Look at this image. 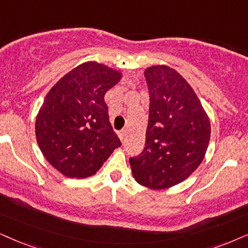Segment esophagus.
I'll return each instance as SVG.
<instances>
[{"label": "esophagus", "instance_id": "obj_1", "mask_svg": "<svg viewBox=\"0 0 248 248\" xmlns=\"http://www.w3.org/2000/svg\"><path fill=\"white\" fill-rule=\"evenodd\" d=\"M118 136H119V139H120V140H124V136H126V130L119 131Z\"/></svg>", "mask_w": 248, "mask_h": 248}]
</instances>
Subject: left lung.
Returning <instances> with one entry per match:
<instances>
[{
	"label": "left lung",
	"mask_w": 248,
	"mask_h": 248,
	"mask_svg": "<svg viewBox=\"0 0 248 248\" xmlns=\"http://www.w3.org/2000/svg\"><path fill=\"white\" fill-rule=\"evenodd\" d=\"M150 93L145 147L130 158L133 176L152 190L186 180L199 167L211 139V121L192 87L167 65L145 68Z\"/></svg>",
	"instance_id": "left-lung-1"
}]
</instances>
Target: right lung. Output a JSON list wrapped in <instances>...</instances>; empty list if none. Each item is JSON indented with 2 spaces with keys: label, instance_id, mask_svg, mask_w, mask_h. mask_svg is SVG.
Masks as SVG:
<instances>
[{
  "label": "right lung",
  "instance_id": "obj_1",
  "mask_svg": "<svg viewBox=\"0 0 248 248\" xmlns=\"http://www.w3.org/2000/svg\"><path fill=\"white\" fill-rule=\"evenodd\" d=\"M124 73L97 62L78 65L59 79L37 112L35 136L46 161L70 178L95 175L121 145L104 96Z\"/></svg>",
  "mask_w": 248,
  "mask_h": 248
}]
</instances>
